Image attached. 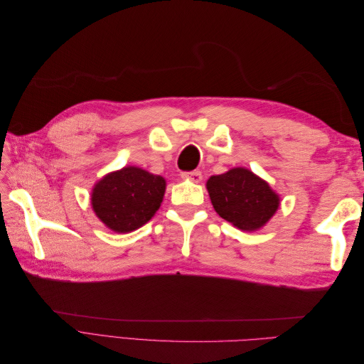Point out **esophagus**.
Listing matches in <instances>:
<instances>
[{"label":"esophagus","instance_id":"obj_1","mask_svg":"<svg viewBox=\"0 0 364 364\" xmlns=\"http://www.w3.org/2000/svg\"><path fill=\"white\" fill-rule=\"evenodd\" d=\"M181 176H182V179H188L191 182H196V183H199L203 179V176H202L200 171H185Z\"/></svg>","mask_w":364,"mask_h":364}]
</instances>
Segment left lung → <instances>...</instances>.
<instances>
[{"instance_id":"1","label":"left lung","mask_w":364,"mask_h":364,"mask_svg":"<svg viewBox=\"0 0 364 364\" xmlns=\"http://www.w3.org/2000/svg\"><path fill=\"white\" fill-rule=\"evenodd\" d=\"M215 213L241 230H257L279 208V196L250 170L237 167L206 182Z\"/></svg>"}]
</instances>
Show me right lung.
Returning a JSON list of instances; mask_svg holds the SVG:
<instances>
[{"mask_svg":"<svg viewBox=\"0 0 364 364\" xmlns=\"http://www.w3.org/2000/svg\"><path fill=\"white\" fill-rule=\"evenodd\" d=\"M165 179L139 167H124L98 181L91 196L95 215L114 232H132L159 209Z\"/></svg>","mask_w":364,"mask_h":364,"instance_id":"right-lung-1","label":"right lung"}]
</instances>
